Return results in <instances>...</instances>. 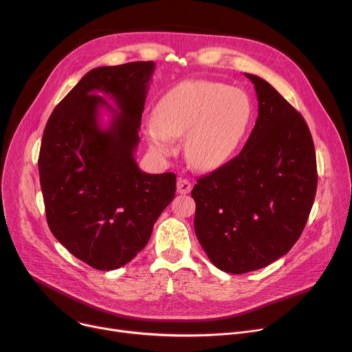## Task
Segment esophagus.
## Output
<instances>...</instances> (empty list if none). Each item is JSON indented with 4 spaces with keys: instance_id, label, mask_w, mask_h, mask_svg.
Instances as JSON below:
<instances>
[{
    "instance_id": "esophagus-1",
    "label": "esophagus",
    "mask_w": 352,
    "mask_h": 352,
    "mask_svg": "<svg viewBox=\"0 0 352 352\" xmlns=\"http://www.w3.org/2000/svg\"><path fill=\"white\" fill-rule=\"evenodd\" d=\"M192 190L191 182L186 178H178L177 181V192L178 194H190Z\"/></svg>"
}]
</instances>
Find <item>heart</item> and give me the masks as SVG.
<instances>
[{
    "label": "heart",
    "mask_w": 352,
    "mask_h": 352,
    "mask_svg": "<svg viewBox=\"0 0 352 352\" xmlns=\"http://www.w3.org/2000/svg\"><path fill=\"white\" fill-rule=\"evenodd\" d=\"M252 104L239 89L210 80H186L164 93L146 127L151 150L168 155L186 134L185 154L194 167L215 170L233 155L248 130Z\"/></svg>",
    "instance_id": "obj_1"
}]
</instances>
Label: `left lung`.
Instances as JSON below:
<instances>
[{"label": "left lung", "instance_id": "left-lung-1", "mask_svg": "<svg viewBox=\"0 0 352 352\" xmlns=\"http://www.w3.org/2000/svg\"><path fill=\"white\" fill-rule=\"evenodd\" d=\"M259 116L243 150L199 177L191 192L197 238L218 269L242 274L285 256L306 226L317 190L313 137L265 79L245 74Z\"/></svg>", "mask_w": 352, "mask_h": 352}]
</instances>
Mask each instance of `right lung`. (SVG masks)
<instances>
[{
	"instance_id": "right-lung-1",
	"label": "right lung",
	"mask_w": 352,
	"mask_h": 352,
	"mask_svg": "<svg viewBox=\"0 0 352 352\" xmlns=\"http://www.w3.org/2000/svg\"><path fill=\"white\" fill-rule=\"evenodd\" d=\"M154 62L91 69L52 111L38 168L54 236L98 270L129 263L175 197V174H146L134 151ZM110 94L117 112L98 95ZM113 114L109 128L98 109Z\"/></svg>"
}]
</instances>
